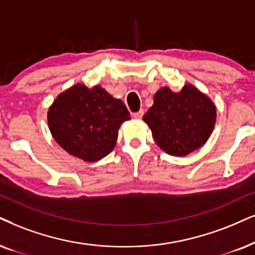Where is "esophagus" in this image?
<instances>
[{
  "instance_id": "34e87169",
  "label": "esophagus",
  "mask_w": 255,
  "mask_h": 255,
  "mask_svg": "<svg viewBox=\"0 0 255 255\" xmlns=\"http://www.w3.org/2000/svg\"><path fill=\"white\" fill-rule=\"evenodd\" d=\"M133 117H134V119H136V120H141L143 117V111H138L136 113H134Z\"/></svg>"
}]
</instances>
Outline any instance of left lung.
<instances>
[{
    "label": "left lung",
    "instance_id": "1",
    "mask_svg": "<svg viewBox=\"0 0 255 255\" xmlns=\"http://www.w3.org/2000/svg\"><path fill=\"white\" fill-rule=\"evenodd\" d=\"M215 120V105L193 85L183 86L179 93L168 87L157 90L143 115L157 146L174 156L188 155L205 144Z\"/></svg>",
    "mask_w": 255,
    "mask_h": 255
}]
</instances>
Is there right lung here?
I'll use <instances>...</instances> for the list:
<instances>
[{"label":"right lung","mask_w":255,"mask_h":255,"mask_svg":"<svg viewBox=\"0 0 255 255\" xmlns=\"http://www.w3.org/2000/svg\"><path fill=\"white\" fill-rule=\"evenodd\" d=\"M129 112L100 86L77 83L55 99L48 111V126L55 141L70 155L87 162L107 156Z\"/></svg>","instance_id":"right-lung-1"}]
</instances>
